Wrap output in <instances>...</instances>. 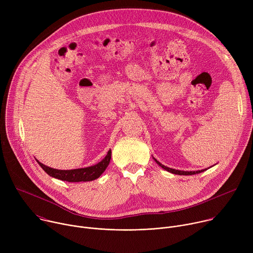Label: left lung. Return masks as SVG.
I'll return each instance as SVG.
<instances>
[{"mask_svg":"<svg viewBox=\"0 0 253 253\" xmlns=\"http://www.w3.org/2000/svg\"><path fill=\"white\" fill-rule=\"evenodd\" d=\"M154 160L156 161V163H157L159 166H161V167H162L163 169H165L166 171L171 172V173H173V174H178V175H193V174L201 173V172H203V171H205V170H206V169L198 170V171H182V170H176V169H172V168H169V167L164 166V165H163V164H161L159 161H157L155 158H154Z\"/></svg>","mask_w":253,"mask_h":253,"instance_id":"left-lung-1","label":"left lung"}]
</instances>
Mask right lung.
I'll list each match as a JSON object with an SVG mask.
<instances>
[{
    "label": "right lung",
    "instance_id": "add662e5",
    "mask_svg": "<svg viewBox=\"0 0 253 253\" xmlns=\"http://www.w3.org/2000/svg\"><path fill=\"white\" fill-rule=\"evenodd\" d=\"M110 160H111V150L108 151L105 158L99 163L90 167H85L80 169L58 170V169L48 167L39 161L38 163L48 175L54 178L63 180V181H68V182H81V181L86 182V181H92V180H95L98 177H100V175L106 170L107 166L109 165Z\"/></svg>",
    "mask_w": 253,
    "mask_h": 253
}]
</instances>
